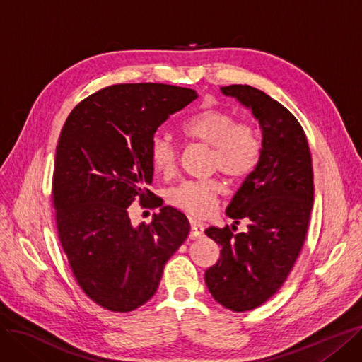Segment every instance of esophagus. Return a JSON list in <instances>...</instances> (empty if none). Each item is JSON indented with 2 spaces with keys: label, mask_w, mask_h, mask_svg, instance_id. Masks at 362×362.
<instances>
[{
  "label": "esophagus",
  "mask_w": 362,
  "mask_h": 362,
  "mask_svg": "<svg viewBox=\"0 0 362 362\" xmlns=\"http://www.w3.org/2000/svg\"><path fill=\"white\" fill-rule=\"evenodd\" d=\"M191 223V233H189V238H198L204 234V225L202 222H198L195 219L189 221Z\"/></svg>",
  "instance_id": "34e87169"
}]
</instances>
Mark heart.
<instances>
[{
  "label": "heart",
  "instance_id": "b5f03b06",
  "mask_svg": "<svg viewBox=\"0 0 362 362\" xmlns=\"http://www.w3.org/2000/svg\"><path fill=\"white\" fill-rule=\"evenodd\" d=\"M183 136L210 147L209 168L222 171L225 176L240 180L257 168L262 140L255 125L237 122L233 113L223 109H206L186 119ZM151 164L160 176L170 177L176 171L177 149L165 136H155L151 143ZM222 185L216 179L185 180L167 194L168 203L192 216H207L216 207Z\"/></svg>",
  "mask_w": 362,
  "mask_h": 362
}]
</instances>
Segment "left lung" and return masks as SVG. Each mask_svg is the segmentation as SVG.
Segmentation results:
<instances>
[{"mask_svg":"<svg viewBox=\"0 0 362 362\" xmlns=\"http://www.w3.org/2000/svg\"><path fill=\"white\" fill-rule=\"evenodd\" d=\"M252 110L262 129L261 159L233 197L226 215L247 231L210 226L222 247L206 272V285L233 312L253 310L284 285L304 245L313 206V167L305 134L288 109L249 85L221 88Z\"/></svg>","mask_w":362,"mask_h":362,"instance_id":"left-lung-1","label":"left lung"}]
</instances>
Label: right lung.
Here are the masks:
<instances>
[{
	"label": "right lung",
	"mask_w": 362,
	"mask_h": 362,
	"mask_svg": "<svg viewBox=\"0 0 362 362\" xmlns=\"http://www.w3.org/2000/svg\"><path fill=\"white\" fill-rule=\"evenodd\" d=\"M197 97L163 83L113 85L80 101L62 127L52 182L59 242L78 286L107 310L149 301L189 234V221L171 206L139 226L128 207L152 202V139Z\"/></svg>",
	"instance_id": "obj_1"
}]
</instances>
